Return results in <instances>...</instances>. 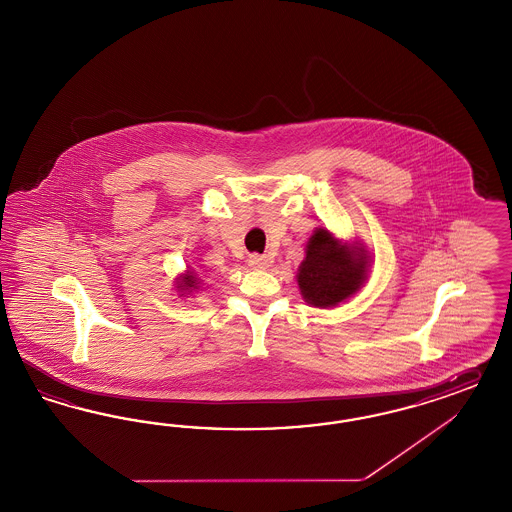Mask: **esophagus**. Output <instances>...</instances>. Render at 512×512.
<instances>
[{"instance_id":"34e87169","label":"esophagus","mask_w":512,"mask_h":512,"mask_svg":"<svg viewBox=\"0 0 512 512\" xmlns=\"http://www.w3.org/2000/svg\"><path fill=\"white\" fill-rule=\"evenodd\" d=\"M248 265L252 269H267L271 265V258L260 256V254H252V256H248Z\"/></svg>"}]
</instances>
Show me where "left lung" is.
Returning a JSON list of instances; mask_svg holds the SVG:
<instances>
[{"label": "left lung", "instance_id": "left-lung-1", "mask_svg": "<svg viewBox=\"0 0 512 512\" xmlns=\"http://www.w3.org/2000/svg\"><path fill=\"white\" fill-rule=\"evenodd\" d=\"M370 264L372 254L360 241H343L328 228H315L296 273L303 302L319 309L347 302L366 283Z\"/></svg>", "mask_w": 512, "mask_h": 512}]
</instances>
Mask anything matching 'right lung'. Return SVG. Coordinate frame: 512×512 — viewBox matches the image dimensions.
I'll return each mask as SVG.
<instances>
[{"label":"right lung","instance_id":"obj_1","mask_svg":"<svg viewBox=\"0 0 512 512\" xmlns=\"http://www.w3.org/2000/svg\"><path fill=\"white\" fill-rule=\"evenodd\" d=\"M201 286H203L201 275H199L195 269H191V267H188L184 273H180V275L174 279V290L178 292L180 298H190V294L199 292Z\"/></svg>","mask_w":512,"mask_h":512}]
</instances>
